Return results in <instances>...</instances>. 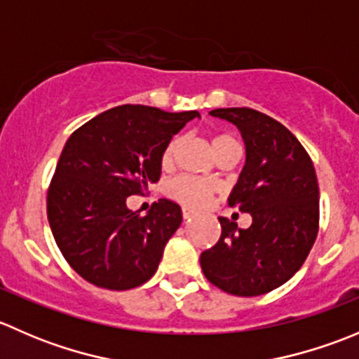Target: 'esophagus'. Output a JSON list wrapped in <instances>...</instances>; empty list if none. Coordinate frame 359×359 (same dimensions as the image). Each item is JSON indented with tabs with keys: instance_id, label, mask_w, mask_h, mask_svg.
<instances>
[{
	"instance_id": "1",
	"label": "esophagus",
	"mask_w": 359,
	"mask_h": 359,
	"mask_svg": "<svg viewBox=\"0 0 359 359\" xmlns=\"http://www.w3.org/2000/svg\"><path fill=\"white\" fill-rule=\"evenodd\" d=\"M182 217L186 220H189V219H193V217H196V212L191 208H182Z\"/></svg>"
}]
</instances>
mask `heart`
<instances>
[{
	"instance_id": "b5f03b06",
	"label": "heart",
	"mask_w": 359,
	"mask_h": 359,
	"mask_svg": "<svg viewBox=\"0 0 359 359\" xmlns=\"http://www.w3.org/2000/svg\"><path fill=\"white\" fill-rule=\"evenodd\" d=\"M180 139L170 140L166 144V147L163 149L161 154V165L165 168L172 166V163L175 161L177 151H179ZM212 147L215 151L217 156L224 153H229V151H240V142L234 139L229 133H215L212 137ZM215 184L210 182V180L201 179V177H193V175H180L175 177L173 180H170L168 186H166V193L170 198L177 200L182 205L191 206V208H201L206 203L210 201V198L215 193Z\"/></svg>"
}]
</instances>
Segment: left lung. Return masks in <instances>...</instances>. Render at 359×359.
<instances>
[{
	"label": "left lung",
	"instance_id": "obj_1",
	"mask_svg": "<svg viewBox=\"0 0 359 359\" xmlns=\"http://www.w3.org/2000/svg\"><path fill=\"white\" fill-rule=\"evenodd\" d=\"M210 114L240 128L247 163L229 206L252 215L248 229L219 217L215 247L200 257L203 274L220 290L255 297L281 287L302 267L320 229V187L309 154L287 126L250 107Z\"/></svg>",
	"mask_w": 359,
	"mask_h": 359
}]
</instances>
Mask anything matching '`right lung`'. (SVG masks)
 I'll return each mask as SVG.
<instances>
[{
	"mask_svg": "<svg viewBox=\"0 0 359 359\" xmlns=\"http://www.w3.org/2000/svg\"><path fill=\"white\" fill-rule=\"evenodd\" d=\"M198 116L126 104L100 112L69 137L46 194V213L57 247L83 280L130 290L156 273L182 210L159 200L140 215L128 210L126 198L158 182L163 149Z\"/></svg>",
	"mask_w": 359,
	"mask_h": 359,
	"instance_id": "add662e5",
	"label": "right lung"
}]
</instances>
